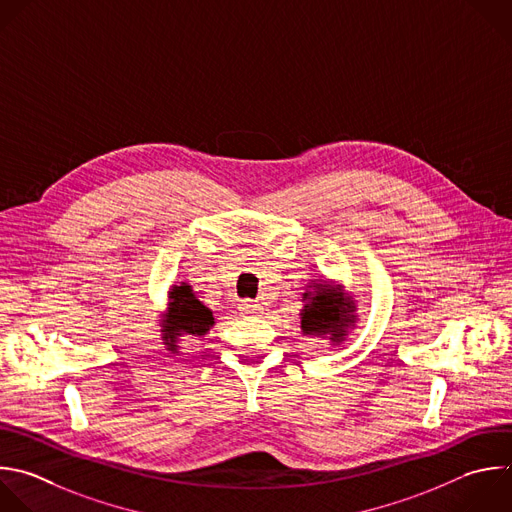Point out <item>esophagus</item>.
<instances>
[{
	"label": "esophagus",
	"instance_id": "34e87169",
	"mask_svg": "<svg viewBox=\"0 0 512 512\" xmlns=\"http://www.w3.org/2000/svg\"><path fill=\"white\" fill-rule=\"evenodd\" d=\"M239 309L245 315H259V313H263V305L259 301H253V299H243L239 303Z\"/></svg>",
	"mask_w": 512,
	"mask_h": 512
}]
</instances>
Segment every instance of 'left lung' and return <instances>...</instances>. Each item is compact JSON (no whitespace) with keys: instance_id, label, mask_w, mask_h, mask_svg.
<instances>
[{"instance_id":"8db88e82","label":"left lung","mask_w":512,"mask_h":512,"mask_svg":"<svg viewBox=\"0 0 512 512\" xmlns=\"http://www.w3.org/2000/svg\"><path fill=\"white\" fill-rule=\"evenodd\" d=\"M313 291L303 293L301 329L305 335L329 337L333 344L344 342L348 329L356 321V305L346 297L342 285H331L327 281H313Z\"/></svg>"}]
</instances>
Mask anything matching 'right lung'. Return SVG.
Returning a JSON list of instances; mask_svg holds the SVG:
<instances>
[{
	"mask_svg": "<svg viewBox=\"0 0 512 512\" xmlns=\"http://www.w3.org/2000/svg\"><path fill=\"white\" fill-rule=\"evenodd\" d=\"M168 299V315L162 321V339L170 352H177V337L205 335L215 325V317L187 283L173 285L168 291Z\"/></svg>",
	"mask_w": 512,
	"mask_h": 512,
	"instance_id": "right-lung-1",
	"label": "right lung"
}]
</instances>
